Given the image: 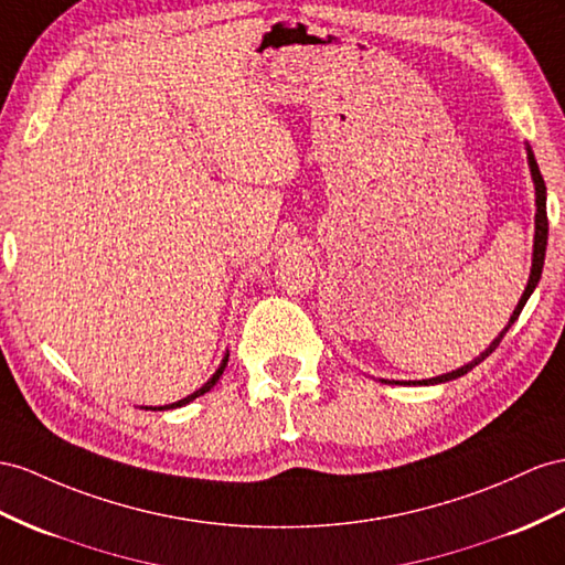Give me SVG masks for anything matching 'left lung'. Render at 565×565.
I'll return each mask as SVG.
<instances>
[{
  "label": "left lung",
  "mask_w": 565,
  "mask_h": 565,
  "mask_svg": "<svg viewBox=\"0 0 565 565\" xmlns=\"http://www.w3.org/2000/svg\"><path fill=\"white\" fill-rule=\"evenodd\" d=\"M527 164H530V173H532V181H534V205H537V214H534V250H532V269H530L527 286H525L523 296H520V300H518V306H515V310H513V315H511L509 324L503 327L501 334H499L494 341L489 343V349H487L484 353L477 355V358L472 360V363L462 365V367H458V370H454V372H446V374H441V377H431V380H423V382H403V384H425V386H427V384L451 382V380L462 377V374H468L475 365H480L484 358H489L491 353L497 351V345H499V343H501V339L505 337V331H509V329H511V324L518 320L520 312H523V308H525L527 298L532 296L534 288H537V284H540V279H542V267H544V255H546V236H548V220H546V185H544V179H542V173H540L537 159H534V154H532V150H530V148H527ZM382 382H386V380H382Z\"/></svg>",
  "instance_id": "8db88e82"
}]
</instances>
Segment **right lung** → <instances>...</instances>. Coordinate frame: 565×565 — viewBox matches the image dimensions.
<instances>
[{"instance_id": "obj_1", "label": "right lung", "mask_w": 565, "mask_h": 565, "mask_svg": "<svg viewBox=\"0 0 565 565\" xmlns=\"http://www.w3.org/2000/svg\"><path fill=\"white\" fill-rule=\"evenodd\" d=\"M226 363H228V353L224 355V360H222V365L220 367H216V372L212 374V377L205 382V384H202L200 388H198V392H193L191 396H185V398H181V401H177V403H171V406H164V408H152V411H167V408H181V406H185V403H191V401H195L198 396H202V394H207L210 392V388L216 384V380H220L222 377V372H224V367H226ZM145 411H148V408H145Z\"/></svg>"}]
</instances>
